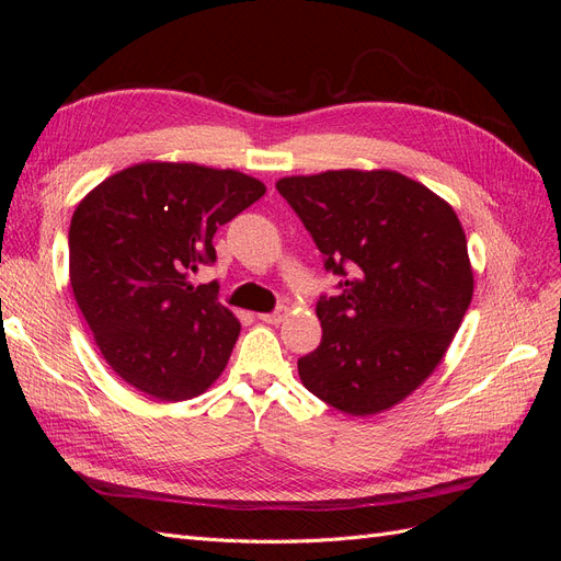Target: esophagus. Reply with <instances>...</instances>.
I'll use <instances>...</instances> for the list:
<instances>
[{
    "label": "esophagus",
    "mask_w": 561,
    "mask_h": 561,
    "mask_svg": "<svg viewBox=\"0 0 561 561\" xmlns=\"http://www.w3.org/2000/svg\"><path fill=\"white\" fill-rule=\"evenodd\" d=\"M285 318H287V309L285 307H280L274 313H260V320L266 322V325H278V322H283Z\"/></svg>",
    "instance_id": "34e87169"
}]
</instances>
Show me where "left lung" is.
Returning a JSON list of instances; mask_svg holds the SVG:
<instances>
[{"label": "left lung", "instance_id": "obj_1", "mask_svg": "<svg viewBox=\"0 0 561 561\" xmlns=\"http://www.w3.org/2000/svg\"><path fill=\"white\" fill-rule=\"evenodd\" d=\"M336 276L320 346L297 363L307 390L371 416L410 398L443 363L472 299L461 222L445 198L396 171H325L276 182Z\"/></svg>", "mask_w": 561, "mask_h": 561}]
</instances>
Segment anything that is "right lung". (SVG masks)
Wrapping results in <instances>:
<instances>
[{
  "instance_id": "add662e5",
  "label": "right lung",
  "mask_w": 561,
  "mask_h": 561,
  "mask_svg": "<svg viewBox=\"0 0 561 561\" xmlns=\"http://www.w3.org/2000/svg\"><path fill=\"white\" fill-rule=\"evenodd\" d=\"M266 194L241 171L184 161L124 168L79 201L70 283L105 363L161 402L196 398L222 375L241 322L192 285L213 236Z\"/></svg>"
}]
</instances>
